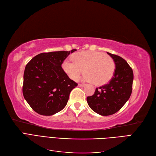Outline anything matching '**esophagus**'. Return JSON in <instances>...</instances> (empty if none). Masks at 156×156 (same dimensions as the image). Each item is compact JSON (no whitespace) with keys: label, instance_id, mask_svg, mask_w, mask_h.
I'll use <instances>...</instances> for the list:
<instances>
[{"label":"esophagus","instance_id":"obj_1","mask_svg":"<svg viewBox=\"0 0 156 156\" xmlns=\"http://www.w3.org/2000/svg\"><path fill=\"white\" fill-rule=\"evenodd\" d=\"M78 86L80 87H83L84 86V84H79Z\"/></svg>","mask_w":156,"mask_h":156}]
</instances>
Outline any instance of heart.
I'll return each instance as SVG.
<instances>
[{
    "label": "heart",
    "instance_id": "1",
    "mask_svg": "<svg viewBox=\"0 0 156 156\" xmlns=\"http://www.w3.org/2000/svg\"><path fill=\"white\" fill-rule=\"evenodd\" d=\"M62 63V68L73 80L79 79L85 73L84 79L93 81L95 84H103L108 82L115 72V62L109 55L100 52L86 51L78 52Z\"/></svg>",
    "mask_w": 156,
    "mask_h": 156
}]
</instances>
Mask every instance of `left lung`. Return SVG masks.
<instances>
[{
	"label": "left lung",
	"instance_id": "8db88e82",
	"mask_svg": "<svg viewBox=\"0 0 156 156\" xmlns=\"http://www.w3.org/2000/svg\"><path fill=\"white\" fill-rule=\"evenodd\" d=\"M115 64V70L109 83L96 88L87 98L89 107L101 116L115 114L129 100L133 81V70L120 56L107 52Z\"/></svg>",
	"mask_w": 156,
	"mask_h": 156
}]
</instances>
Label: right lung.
I'll list each match as a JSON object with an SVG mask.
<instances>
[{
    "mask_svg": "<svg viewBox=\"0 0 156 156\" xmlns=\"http://www.w3.org/2000/svg\"><path fill=\"white\" fill-rule=\"evenodd\" d=\"M71 51L42 53L26 66L23 94L30 107L38 114L53 115L66 105L71 91L77 83L70 79L62 66Z\"/></svg>",
    "mask_w": 156,
    "mask_h": 156,
    "instance_id": "1",
    "label": "right lung"
}]
</instances>
